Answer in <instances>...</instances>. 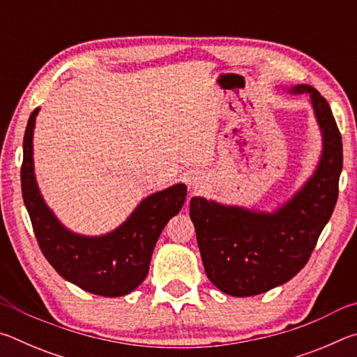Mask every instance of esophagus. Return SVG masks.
Here are the masks:
<instances>
[{
    "instance_id": "esophagus-1",
    "label": "esophagus",
    "mask_w": 357,
    "mask_h": 357,
    "mask_svg": "<svg viewBox=\"0 0 357 357\" xmlns=\"http://www.w3.org/2000/svg\"><path fill=\"white\" fill-rule=\"evenodd\" d=\"M190 184H192V185H195L197 183H195V181H193V179H192V181H190Z\"/></svg>"
}]
</instances>
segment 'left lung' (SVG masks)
Segmentation results:
<instances>
[{"label":"left lung","instance_id":"left-lung-1","mask_svg":"<svg viewBox=\"0 0 357 357\" xmlns=\"http://www.w3.org/2000/svg\"><path fill=\"white\" fill-rule=\"evenodd\" d=\"M310 94L323 154L313 176L274 214L222 206L200 197L190 200L204 271L220 291L245 298L269 291L293 277L309 261L317 241L334 213L343 144L331 107L309 84L289 89Z\"/></svg>","mask_w":357,"mask_h":357}]
</instances>
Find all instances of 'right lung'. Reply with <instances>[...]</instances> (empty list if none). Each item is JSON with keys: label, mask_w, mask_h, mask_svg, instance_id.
Listing matches in <instances>:
<instances>
[{"label": "right lung", "mask_w": 357, "mask_h": 357, "mask_svg": "<svg viewBox=\"0 0 357 357\" xmlns=\"http://www.w3.org/2000/svg\"><path fill=\"white\" fill-rule=\"evenodd\" d=\"M39 108L29 114L23 137L22 195L34 236L47 261L63 279L84 291L118 298L146 279L151 257L167 222L185 202L187 189L176 184L143 200L123 225L99 238L74 234L56 220L42 200L33 168V130Z\"/></svg>", "instance_id": "1"}]
</instances>
